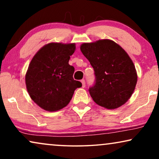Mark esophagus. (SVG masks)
<instances>
[{
    "label": "esophagus",
    "instance_id": "esophagus-1",
    "mask_svg": "<svg viewBox=\"0 0 159 159\" xmlns=\"http://www.w3.org/2000/svg\"><path fill=\"white\" fill-rule=\"evenodd\" d=\"M81 82H82V88H84V87H85V80H82Z\"/></svg>",
    "mask_w": 159,
    "mask_h": 159
}]
</instances>
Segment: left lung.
Returning a JSON list of instances; mask_svg holds the SVG:
<instances>
[{"label": "left lung", "mask_w": 159, "mask_h": 159, "mask_svg": "<svg viewBox=\"0 0 159 159\" xmlns=\"http://www.w3.org/2000/svg\"><path fill=\"white\" fill-rule=\"evenodd\" d=\"M80 50L95 71L94 84L89 88L93 101L108 109L125 104L138 80L135 67L125 50L110 40L83 43Z\"/></svg>", "instance_id": "8db88e82"}]
</instances>
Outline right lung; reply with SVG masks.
Returning a JSON list of instances; mask_svg holds the SVG:
<instances>
[{"label":"right lung","instance_id":"obj_1","mask_svg":"<svg viewBox=\"0 0 159 159\" xmlns=\"http://www.w3.org/2000/svg\"><path fill=\"white\" fill-rule=\"evenodd\" d=\"M75 44L49 43L37 53L30 62L25 81L34 103L48 111L68 105L74 92L82 83L75 80L74 66L69 64Z\"/></svg>","mask_w":159,"mask_h":159}]
</instances>
